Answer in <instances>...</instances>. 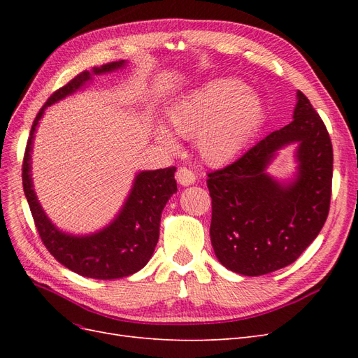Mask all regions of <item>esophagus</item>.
Listing matches in <instances>:
<instances>
[{"label": "esophagus", "instance_id": "esophagus-1", "mask_svg": "<svg viewBox=\"0 0 358 358\" xmlns=\"http://www.w3.org/2000/svg\"><path fill=\"white\" fill-rule=\"evenodd\" d=\"M176 180L180 183V185L187 187V185H191V183L196 182V175H194L189 169L180 167L176 171Z\"/></svg>", "mask_w": 358, "mask_h": 358}]
</instances>
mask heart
<instances>
[{"label":"heart","instance_id":"obj_1","mask_svg":"<svg viewBox=\"0 0 358 358\" xmlns=\"http://www.w3.org/2000/svg\"><path fill=\"white\" fill-rule=\"evenodd\" d=\"M169 121L178 136L196 137L206 162L221 166L239 157L252 142L264 121V104L241 80L218 79L180 100ZM158 140L169 149L176 146L167 129H159Z\"/></svg>","mask_w":358,"mask_h":358}]
</instances>
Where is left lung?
Wrapping results in <instances>:
<instances>
[{"instance_id":"8db88e82","label":"left lung","mask_w":358,"mask_h":358,"mask_svg":"<svg viewBox=\"0 0 358 358\" xmlns=\"http://www.w3.org/2000/svg\"><path fill=\"white\" fill-rule=\"evenodd\" d=\"M292 117L231 164L208 173L210 241L215 255L231 272L262 276L294 263L327 220L333 178L329 131L300 91ZM294 141L299 175L284 187L265 167L278 148Z\"/></svg>"}]
</instances>
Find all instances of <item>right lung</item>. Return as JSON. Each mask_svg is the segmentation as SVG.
<instances>
[{
    "label": "right lung",
    "instance_id": "add662e5",
    "mask_svg": "<svg viewBox=\"0 0 358 358\" xmlns=\"http://www.w3.org/2000/svg\"><path fill=\"white\" fill-rule=\"evenodd\" d=\"M124 61L109 62L94 67V74L121 69ZM91 79L85 70L67 85L53 92L37 113L31 127L22 162V183L32 220L43 245L57 262L71 272L92 279H117L138 272L152 257L159 237L161 212L169 199L178 191L175 180L176 167L138 173L134 187L116 220L100 233L76 237L59 231L49 221L37 201L31 180V148L32 137L41 115L48 106L64 99Z\"/></svg>",
    "mask_w": 358,
    "mask_h": 358
}]
</instances>
